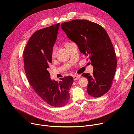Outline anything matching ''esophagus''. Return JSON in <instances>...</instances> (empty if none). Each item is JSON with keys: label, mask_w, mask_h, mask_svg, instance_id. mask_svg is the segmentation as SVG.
<instances>
[{"label": "esophagus", "mask_w": 134, "mask_h": 134, "mask_svg": "<svg viewBox=\"0 0 134 134\" xmlns=\"http://www.w3.org/2000/svg\"><path fill=\"white\" fill-rule=\"evenodd\" d=\"M80 77H81V76L79 75H74L73 76V79H74V81L79 80Z\"/></svg>", "instance_id": "obj_1"}]
</instances>
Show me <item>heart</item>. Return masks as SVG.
I'll return each instance as SVG.
<instances>
[{"label": "heart", "instance_id": "1", "mask_svg": "<svg viewBox=\"0 0 134 134\" xmlns=\"http://www.w3.org/2000/svg\"><path fill=\"white\" fill-rule=\"evenodd\" d=\"M66 43V44H67ZM65 44V45H66ZM55 52H56V49H55V48L54 47L53 49H52V51H51V56H52V57H54V56H55Z\"/></svg>", "mask_w": 134, "mask_h": 134}]
</instances>
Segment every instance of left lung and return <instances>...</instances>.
Wrapping results in <instances>:
<instances>
[{"label": "left lung", "instance_id": "1", "mask_svg": "<svg viewBox=\"0 0 134 134\" xmlns=\"http://www.w3.org/2000/svg\"><path fill=\"white\" fill-rule=\"evenodd\" d=\"M61 27L69 39L77 44L81 52L88 57L93 66L92 75H82L88 81V95L102 97L111 88L117 68L115 50L107 32L99 24L86 20L65 22Z\"/></svg>", "mask_w": 134, "mask_h": 134}]
</instances>
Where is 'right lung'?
<instances>
[{
    "instance_id": "obj_1",
    "label": "right lung",
    "mask_w": 134,
    "mask_h": 134,
    "mask_svg": "<svg viewBox=\"0 0 134 134\" xmlns=\"http://www.w3.org/2000/svg\"><path fill=\"white\" fill-rule=\"evenodd\" d=\"M60 24L35 32L23 52L24 66L27 80L36 93L49 105L65 106L69 101V91L74 82L71 76L61 78L59 82L50 79L47 69L51 63V51Z\"/></svg>"
}]
</instances>
